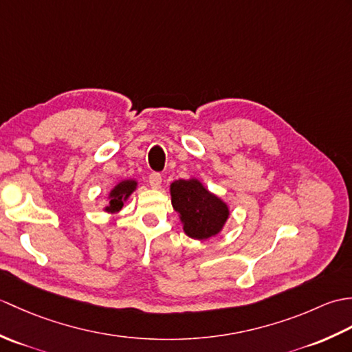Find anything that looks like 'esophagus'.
I'll return each mask as SVG.
<instances>
[{"instance_id":"esophagus-1","label":"esophagus","mask_w":352,"mask_h":352,"mask_svg":"<svg viewBox=\"0 0 352 352\" xmlns=\"http://www.w3.org/2000/svg\"><path fill=\"white\" fill-rule=\"evenodd\" d=\"M148 182H149V186H151V188L159 189L162 186V175L159 174V172H153V174H149Z\"/></svg>"}]
</instances>
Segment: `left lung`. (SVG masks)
Segmentation results:
<instances>
[{
  "instance_id": "1",
  "label": "left lung",
  "mask_w": 352,
  "mask_h": 352,
  "mask_svg": "<svg viewBox=\"0 0 352 352\" xmlns=\"http://www.w3.org/2000/svg\"><path fill=\"white\" fill-rule=\"evenodd\" d=\"M170 201L180 214L184 233L198 241L218 234L230 216L228 206L197 178L172 183Z\"/></svg>"
}]
</instances>
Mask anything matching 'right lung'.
Listing matches in <instances>:
<instances>
[{
    "label": "right lung",
    "mask_w": 352,
    "mask_h": 352,
    "mask_svg": "<svg viewBox=\"0 0 352 352\" xmlns=\"http://www.w3.org/2000/svg\"><path fill=\"white\" fill-rule=\"evenodd\" d=\"M138 182L136 180H122L118 183L109 193V204L104 207V210L109 213H118L124 207V203L131 193L136 190Z\"/></svg>",
    "instance_id": "obj_1"
}]
</instances>
